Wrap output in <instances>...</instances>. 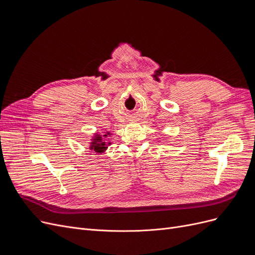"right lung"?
Returning a JSON list of instances; mask_svg holds the SVG:
<instances>
[{
	"instance_id": "obj_1",
	"label": "right lung",
	"mask_w": 255,
	"mask_h": 255,
	"mask_svg": "<svg viewBox=\"0 0 255 255\" xmlns=\"http://www.w3.org/2000/svg\"><path fill=\"white\" fill-rule=\"evenodd\" d=\"M111 135V132H105L103 135L100 133H95L89 142V149L99 154L104 153L107 148H109V145L112 143L111 141H106V138L110 137Z\"/></svg>"
}]
</instances>
